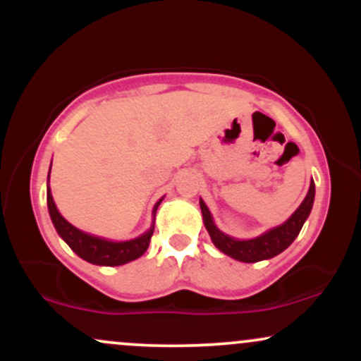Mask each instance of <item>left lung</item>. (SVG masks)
<instances>
[{"label": "left lung", "instance_id": "1", "mask_svg": "<svg viewBox=\"0 0 361 361\" xmlns=\"http://www.w3.org/2000/svg\"><path fill=\"white\" fill-rule=\"evenodd\" d=\"M314 195H316V186H314V181H310L307 197L304 198V202H302L299 209L293 212V215L287 222L281 224L279 227H275V229L268 231V233L261 234L259 238L247 239V241H238V239L229 238V235L221 233V231L215 227L212 215H210L209 209H207V205L204 204V200H200V209H202V215H204V224L207 231H209L210 238H212L214 244L219 247V250L238 261H244V263H256V261L270 259L273 256L280 255L281 251L287 250L290 244L293 243V239L299 235L305 219L309 217L310 210H312Z\"/></svg>", "mask_w": 361, "mask_h": 361}]
</instances>
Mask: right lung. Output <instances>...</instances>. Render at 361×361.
I'll use <instances>...</instances> for the list:
<instances>
[{"label": "right lung", "mask_w": 361, "mask_h": 361, "mask_svg": "<svg viewBox=\"0 0 361 361\" xmlns=\"http://www.w3.org/2000/svg\"><path fill=\"white\" fill-rule=\"evenodd\" d=\"M161 200H163V198H161ZM161 200L154 205V210H152L154 215ZM47 205L54 227H56V231L59 233L61 238L68 243V246L71 247L80 258L88 261V263L100 264V267H118V264H126L128 261L137 259L139 256H142L144 252H146L149 243H151L152 233H154V226H152L146 234L139 235V238L132 239V241H106V239L94 238V235L81 233L80 229H76V227L66 221V219L59 214V210H57L56 204H54L49 186Z\"/></svg>", "instance_id": "add662e5"}]
</instances>
